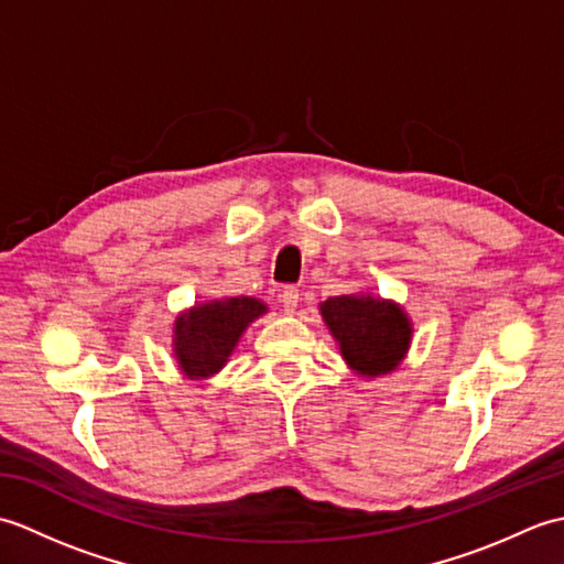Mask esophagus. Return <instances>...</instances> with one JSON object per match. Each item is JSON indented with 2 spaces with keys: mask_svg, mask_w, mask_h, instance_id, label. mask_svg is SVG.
Masks as SVG:
<instances>
[{
  "mask_svg": "<svg viewBox=\"0 0 564 564\" xmlns=\"http://www.w3.org/2000/svg\"><path fill=\"white\" fill-rule=\"evenodd\" d=\"M281 303L285 307V313H293L297 303H301V291H297L295 285H285L283 293H281Z\"/></svg>",
  "mask_w": 564,
  "mask_h": 564,
  "instance_id": "34e87169",
  "label": "esophagus"
}]
</instances>
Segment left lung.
<instances>
[{
  "mask_svg": "<svg viewBox=\"0 0 564 564\" xmlns=\"http://www.w3.org/2000/svg\"><path fill=\"white\" fill-rule=\"evenodd\" d=\"M341 356L361 376H380L398 368L410 346L412 327L402 310L370 295H337L322 303Z\"/></svg>",
  "mask_w": 564,
  "mask_h": 564,
  "instance_id": "8db88e82",
  "label": "left lung"
}]
</instances>
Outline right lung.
I'll use <instances>...</instances> for the list:
<instances>
[{
	"instance_id": "obj_1",
	"label": "right lung",
	"mask_w": 564,
	"mask_h": 564,
	"mask_svg": "<svg viewBox=\"0 0 564 564\" xmlns=\"http://www.w3.org/2000/svg\"><path fill=\"white\" fill-rule=\"evenodd\" d=\"M267 313L257 297H227L203 303L176 319L174 351L191 378L218 373L251 319Z\"/></svg>"
}]
</instances>
